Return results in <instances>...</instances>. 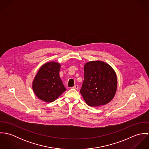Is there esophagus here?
Wrapping results in <instances>:
<instances>
[{"instance_id":"esophagus-1","label":"esophagus","mask_w":149,"mask_h":149,"mask_svg":"<svg viewBox=\"0 0 149 149\" xmlns=\"http://www.w3.org/2000/svg\"><path fill=\"white\" fill-rule=\"evenodd\" d=\"M73 88H74V89H79V85H74V86L73 87Z\"/></svg>"}]
</instances>
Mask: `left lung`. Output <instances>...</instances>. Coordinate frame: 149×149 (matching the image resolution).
Segmentation results:
<instances>
[{"instance_id": "1", "label": "left lung", "mask_w": 149, "mask_h": 149, "mask_svg": "<svg viewBox=\"0 0 149 149\" xmlns=\"http://www.w3.org/2000/svg\"><path fill=\"white\" fill-rule=\"evenodd\" d=\"M84 80L80 91L88 106L99 107L109 103L117 89V77L113 69L102 61H92L84 66Z\"/></svg>"}]
</instances>
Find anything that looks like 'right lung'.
Returning a JSON list of instances; mask_svg holds the SVG:
<instances>
[{"instance_id": "1", "label": "right lung", "mask_w": 149, "mask_h": 149, "mask_svg": "<svg viewBox=\"0 0 149 149\" xmlns=\"http://www.w3.org/2000/svg\"><path fill=\"white\" fill-rule=\"evenodd\" d=\"M60 68L61 64L50 61L39 69L32 83L33 90L38 99L53 102L66 91L60 77Z\"/></svg>"}]
</instances>
